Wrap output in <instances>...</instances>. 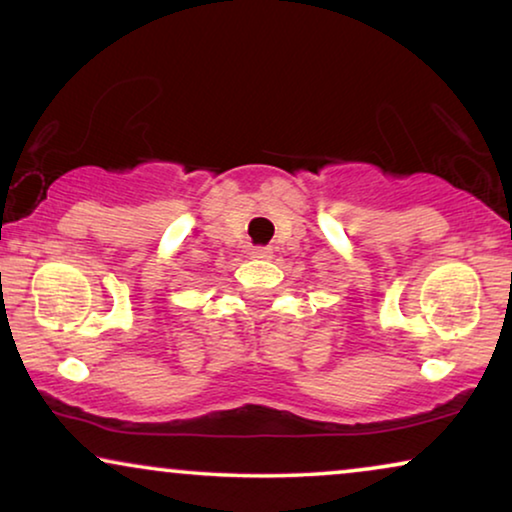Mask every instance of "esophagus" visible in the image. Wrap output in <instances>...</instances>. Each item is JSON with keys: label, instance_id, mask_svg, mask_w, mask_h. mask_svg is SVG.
<instances>
[{"label": "esophagus", "instance_id": "obj_1", "mask_svg": "<svg viewBox=\"0 0 512 512\" xmlns=\"http://www.w3.org/2000/svg\"><path fill=\"white\" fill-rule=\"evenodd\" d=\"M251 258H270L272 256V249L270 247H256L249 251Z\"/></svg>", "mask_w": 512, "mask_h": 512}]
</instances>
